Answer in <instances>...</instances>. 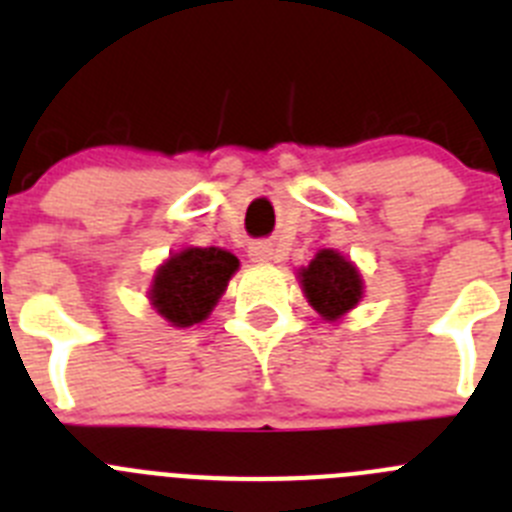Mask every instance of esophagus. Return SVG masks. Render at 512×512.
I'll use <instances>...</instances> for the list:
<instances>
[{
  "mask_svg": "<svg viewBox=\"0 0 512 512\" xmlns=\"http://www.w3.org/2000/svg\"><path fill=\"white\" fill-rule=\"evenodd\" d=\"M250 260L252 262H260V265H265V262H273L278 260V250H275L270 242H257V245L250 247Z\"/></svg>",
  "mask_w": 512,
  "mask_h": 512,
  "instance_id": "1",
  "label": "esophagus"
}]
</instances>
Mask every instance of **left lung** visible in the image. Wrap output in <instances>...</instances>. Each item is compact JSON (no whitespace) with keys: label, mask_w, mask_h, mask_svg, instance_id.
<instances>
[{"label":"left lung","mask_w":512,"mask_h":512,"mask_svg":"<svg viewBox=\"0 0 512 512\" xmlns=\"http://www.w3.org/2000/svg\"><path fill=\"white\" fill-rule=\"evenodd\" d=\"M303 296L321 319L336 324L365 296V280L357 265L342 252L319 250L306 267L298 270Z\"/></svg>","instance_id":"1"}]
</instances>
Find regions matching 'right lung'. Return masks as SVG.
I'll return each mask as SVG.
<instances>
[{
  "label": "right lung",
  "instance_id": "right-lung-1",
  "mask_svg": "<svg viewBox=\"0 0 512 512\" xmlns=\"http://www.w3.org/2000/svg\"><path fill=\"white\" fill-rule=\"evenodd\" d=\"M237 270L239 260L222 247H183L155 270L147 298L170 326L188 329L209 319Z\"/></svg>",
  "mask_w": 512,
  "mask_h": 512
}]
</instances>
